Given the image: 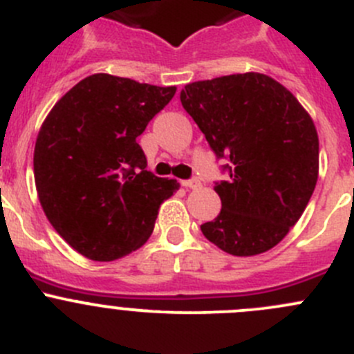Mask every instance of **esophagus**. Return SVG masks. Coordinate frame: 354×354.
Instances as JSON below:
<instances>
[{"label":"esophagus","instance_id":"1","mask_svg":"<svg viewBox=\"0 0 354 354\" xmlns=\"http://www.w3.org/2000/svg\"><path fill=\"white\" fill-rule=\"evenodd\" d=\"M181 185L187 188H192V190H197V188L202 187V183H200V180H197V178H192V180H185L181 181Z\"/></svg>","mask_w":354,"mask_h":354}]
</instances>
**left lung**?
I'll return each mask as SVG.
<instances>
[{
    "mask_svg": "<svg viewBox=\"0 0 354 354\" xmlns=\"http://www.w3.org/2000/svg\"><path fill=\"white\" fill-rule=\"evenodd\" d=\"M181 106L230 180L217 181L221 212L203 236L226 253L259 255L298 223L319 176V137L298 99L274 78L238 73L185 85Z\"/></svg>",
    "mask_w": 354,
    "mask_h": 354,
    "instance_id": "1",
    "label": "left lung"
}]
</instances>
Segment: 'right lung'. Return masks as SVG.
<instances>
[{
    "label": "right lung",
    "mask_w": 354,
    "mask_h": 354,
    "mask_svg": "<svg viewBox=\"0 0 354 354\" xmlns=\"http://www.w3.org/2000/svg\"><path fill=\"white\" fill-rule=\"evenodd\" d=\"M176 87L95 73L55 104L35 140L34 176L46 217L71 248L111 262L140 248L176 180L147 171L137 144Z\"/></svg>",
    "instance_id": "obj_1"
}]
</instances>
